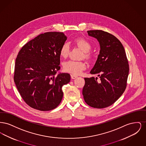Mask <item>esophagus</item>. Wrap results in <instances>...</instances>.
<instances>
[{
	"label": "esophagus",
	"mask_w": 146,
	"mask_h": 146,
	"mask_svg": "<svg viewBox=\"0 0 146 146\" xmlns=\"http://www.w3.org/2000/svg\"><path fill=\"white\" fill-rule=\"evenodd\" d=\"M71 78L72 79H76V78L77 77H78V76H76V75H73V74H71Z\"/></svg>",
	"instance_id": "1"
}]
</instances>
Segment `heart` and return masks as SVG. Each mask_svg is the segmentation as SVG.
Returning <instances> with one entry per match:
<instances>
[{
  "mask_svg": "<svg viewBox=\"0 0 146 146\" xmlns=\"http://www.w3.org/2000/svg\"><path fill=\"white\" fill-rule=\"evenodd\" d=\"M74 43L81 50L83 51L82 57L86 60H90L92 57L90 50L91 49L90 42L84 38H78L74 40ZM70 45L64 42L60 50V55L63 58H66L70 52ZM86 64L83 61H75L69 60L63 64V70L67 73L72 74L78 75L82 73L85 69Z\"/></svg>",
  "mask_w": 146,
  "mask_h": 146,
  "instance_id": "1",
  "label": "heart"
}]
</instances>
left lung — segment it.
<instances>
[{
	"label": "left lung",
	"mask_w": 146,
	"mask_h": 146,
	"mask_svg": "<svg viewBox=\"0 0 146 146\" xmlns=\"http://www.w3.org/2000/svg\"><path fill=\"white\" fill-rule=\"evenodd\" d=\"M96 38L100 51L91 74L97 78H85L83 95L85 102L93 108H104L113 104L124 92L129 72L125 49L118 39L102 30L88 31Z\"/></svg>",
	"instance_id": "8db88e82"
}]
</instances>
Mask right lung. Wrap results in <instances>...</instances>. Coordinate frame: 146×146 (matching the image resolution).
<instances>
[{
	"instance_id": "obj_1",
	"label": "right lung",
	"mask_w": 146,
	"mask_h": 146,
	"mask_svg": "<svg viewBox=\"0 0 146 146\" xmlns=\"http://www.w3.org/2000/svg\"><path fill=\"white\" fill-rule=\"evenodd\" d=\"M66 40L62 32L40 34L26 43L17 56L14 82L24 101L34 109L50 111L61 102L62 87L70 82V76L55 75L60 69V50Z\"/></svg>"
}]
</instances>
